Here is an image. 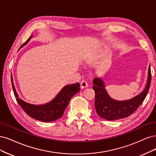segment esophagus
I'll return each mask as SVG.
<instances>
[{
    "mask_svg": "<svg viewBox=\"0 0 156 156\" xmlns=\"http://www.w3.org/2000/svg\"><path fill=\"white\" fill-rule=\"evenodd\" d=\"M80 86H81V87L82 89L86 88L88 86V83H87V82L86 81H85V80H83V81H82L81 83H80Z\"/></svg>",
    "mask_w": 156,
    "mask_h": 156,
    "instance_id": "34e87169",
    "label": "esophagus"
}]
</instances>
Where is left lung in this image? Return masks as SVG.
I'll return each mask as SVG.
<instances>
[{"label": "left lung", "mask_w": 156, "mask_h": 156, "mask_svg": "<svg viewBox=\"0 0 156 156\" xmlns=\"http://www.w3.org/2000/svg\"><path fill=\"white\" fill-rule=\"evenodd\" d=\"M151 80V71L149 66L148 82L144 91L132 99L119 101L109 97L102 80L100 78H95L93 80V88L95 93L94 107L97 114L108 120L121 119L129 116L136 111L147 97Z\"/></svg>", "instance_id": "left-lung-1"}]
</instances>
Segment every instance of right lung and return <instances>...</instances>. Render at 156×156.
I'll return each instance as SVG.
<instances>
[{"label":"right lung","instance_id":"obj_1","mask_svg":"<svg viewBox=\"0 0 156 156\" xmlns=\"http://www.w3.org/2000/svg\"><path fill=\"white\" fill-rule=\"evenodd\" d=\"M32 36L21 47L26 44ZM12 85L14 95L20 106L30 117L43 122H52L61 118L70 100L80 91V83H76L65 86L51 102L44 105H33L19 98L15 89L12 76Z\"/></svg>","mask_w":156,"mask_h":156}]
</instances>
